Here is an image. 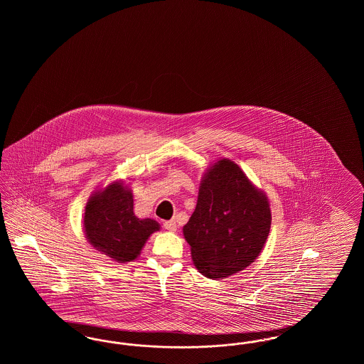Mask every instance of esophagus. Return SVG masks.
I'll list each match as a JSON object with an SVG mask.
<instances>
[{"instance_id": "esophagus-1", "label": "esophagus", "mask_w": 364, "mask_h": 364, "mask_svg": "<svg viewBox=\"0 0 364 364\" xmlns=\"http://www.w3.org/2000/svg\"><path fill=\"white\" fill-rule=\"evenodd\" d=\"M164 228L169 232H176L177 230V224H176V220H171V221H165L164 223Z\"/></svg>"}]
</instances>
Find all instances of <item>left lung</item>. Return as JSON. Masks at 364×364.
I'll return each instance as SVG.
<instances>
[{"label":"left lung","instance_id":"8db88e82","mask_svg":"<svg viewBox=\"0 0 364 364\" xmlns=\"http://www.w3.org/2000/svg\"><path fill=\"white\" fill-rule=\"evenodd\" d=\"M272 225L270 203L237 164L217 159L203 174L198 202L183 235L196 269L229 277L259 257Z\"/></svg>","mask_w":364,"mask_h":364}]
</instances>
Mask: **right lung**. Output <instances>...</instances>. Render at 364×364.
I'll list each match as a JSON object with an SVG mask.
<instances>
[{"label":"right lung","mask_w":364,"mask_h":364,"mask_svg":"<svg viewBox=\"0 0 364 364\" xmlns=\"http://www.w3.org/2000/svg\"><path fill=\"white\" fill-rule=\"evenodd\" d=\"M159 228L156 220L135 215L132 190L122 180L92 192L88 198L83 217L87 242L117 263L136 259Z\"/></svg>","instance_id":"right-lung-1"}]
</instances>
